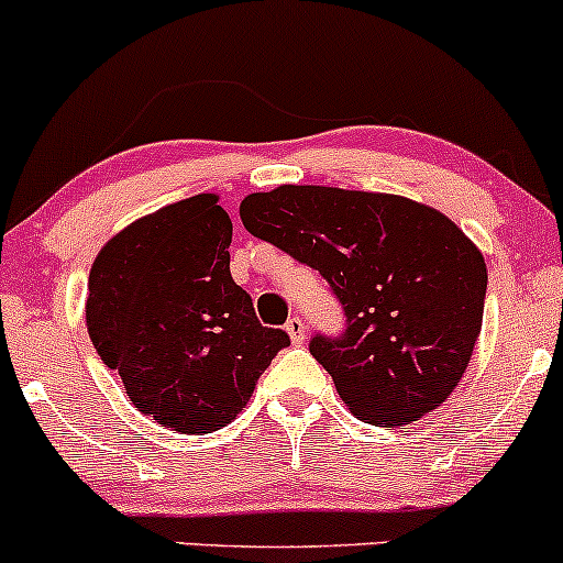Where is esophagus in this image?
Here are the masks:
<instances>
[{
    "label": "esophagus",
    "mask_w": 563,
    "mask_h": 563,
    "mask_svg": "<svg viewBox=\"0 0 563 563\" xmlns=\"http://www.w3.org/2000/svg\"><path fill=\"white\" fill-rule=\"evenodd\" d=\"M284 330H287L289 338H292V343H302L306 340V321L300 319V316H289L287 324H284Z\"/></svg>",
    "instance_id": "esophagus-1"
}]
</instances>
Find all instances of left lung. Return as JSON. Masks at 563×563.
<instances>
[{"label":"left lung","instance_id":"8db88e82","mask_svg":"<svg viewBox=\"0 0 563 563\" xmlns=\"http://www.w3.org/2000/svg\"><path fill=\"white\" fill-rule=\"evenodd\" d=\"M252 236L311 265L345 313L311 356L372 426H409L441 407L482 332L486 265L446 214L390 194L279 186L239 207Z\"/></svg>","mask_w":563,"mask_h":563}]
</instances>
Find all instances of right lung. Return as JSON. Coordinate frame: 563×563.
<instances>
[{"mask_svg": "<svg viewBox=\"0 0 563 563\" xmlns=\"http://www.w3.org/2000/svg\"><path fill=\"white\" fill-rule=\"evenodd\" d=\"M231 218L218 197L135 220L95 257L87 332L130 401L178 433H210L242 412L284 330L263 327L231 279Z\"/></svg>", "mask_w": 563, "mask_h": 563, "instance_id": "add662e5", "label": "right lung"}]
</instances>
